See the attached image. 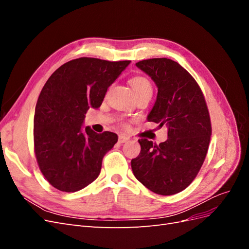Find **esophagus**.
Masks as SVG:
<instances>
[{
    "mask_svg": "<svg viewBox=\"0 0 249 249\" xmlns=\"http://www.w3.org/2000/svg\"><path fill=\"white\" fill-rule=\"evenodd\" d=\"M127 140H129V137L124 136V135H119V137H118V142H119V143H124V142H126Z\"/></svg>",
    "mask_w": 249,
    "mask_h": 249,
    "instance_id": "obj_1",
    "label": "esophagus"
}]
</instances>
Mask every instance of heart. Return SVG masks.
Wrapping results in <instances>:
<instances>
[{"label":"heart","mask_w":249,"mask_h":249,"mask_svg":"<svg viewBox=\"0 0 249 249\" xmlns=\"http://www.w3.org/2000/svg\"><path fill=\"white\" fill-rule=\"evenodd\" d=\"M131 86L136 95L144 92H152V85L147 79L143 77H135L131 80Z\"/></svg>","instance_id":"obj_1"}]
</instances>
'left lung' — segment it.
<instances>
[{
  "instance_id": "left-lung-1",
  "label": "left lung",
  "mask_w": 249,
  "mask_h": 249,
  "mask_svg": "<svg viewBox=\"0 0 249 249\" xmlns=\"http://www.w3.org/2000/svg\"><path fill=\"white\" fill-rule=\"evenodd\" d=\"M136 66L154 81L157 100L148 122L168 127L167 140L155 145L139 139L141 150L131 161L135 178L147 189L172 195L191 184L205 161L212 127L205 97L191 74L167 58L142 60Z\"/></svg>"
}]
</instances>
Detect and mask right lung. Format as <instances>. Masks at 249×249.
Here are the masks:
<instances>
[{
  "label": "right lung",
  "instance_id": "obj_1",
  "mask_svg": "<svg viewBox=\"0 0 249 249\" xmlns=\"http://www.w3.org/2000/svg\"><path fill=\"white\" fill-rule=\"evenodd\" d=\"M130 63L78 58L60 66L44 84L35 107L34 146L42 175L56 189L76 192L99 177L103 158L118 137L84 129L85 114L101 107Z\"/></svg>",
  "mask_w": 249,
  "mask_h": 249
}]
</instances>
